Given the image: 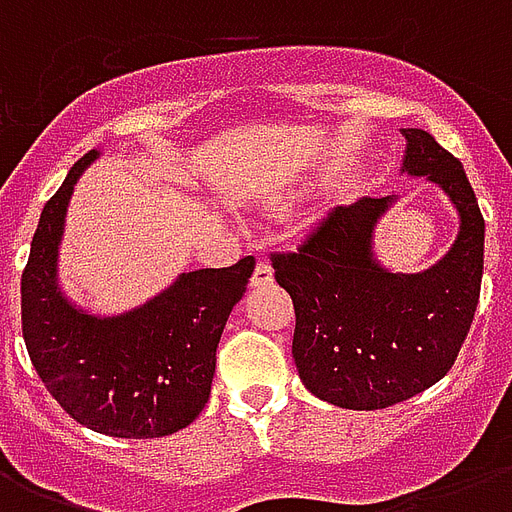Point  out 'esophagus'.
Returning a JSON list of instances; mask_svg holds the SVG:
<instances>
[{"mask_svg":"<svg viewBox=\"0 0 512 512\" xmlns=\"http://www.w3.org/2000/svg\"><path fill=\"white\" fill-rule=\"evenodd\" d=\"M273 281V268L268 263H260L255 265V273H252V287H268Z\"/></svg>","mask_w":512,"mask_h":512,"instance_id":"34e87169","label":"esophagus"}]
</instances>
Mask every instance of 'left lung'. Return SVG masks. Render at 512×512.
Wrapping results in <instances>:
<instances>
[{
  "label": "left lung",
  "mask_w": 512,
  "mask_h": 512,
  "mask_svg": "<svg viewBox=\"0 0 512 512\" xmlns=\"http://www.w3.org/2000/svg\"><path fill=\"white\" fill-rule=\"evenodd\" d=\"M409 177H428L457 209L452 249L420 273L374 257V228L396 196L335 207L273 271L295 303V356L313 396L372 412L436 385L473 324L484 276V217L460 159L425 130H401Z\"/></svg>",
  "instance_id": "left-lung-1"
}]
</instances>
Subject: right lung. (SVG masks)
Returning <instances> with one entry per match:
<instances>
[{
	"mask_svg": "<svg viewBox=\"0 0 512 512\" xmlns=\"http://www.w3.org/2000/svg\"><path fill=\"white\" fill-rule=\"evenodd\" d=\"M79 159L42 209L20 279L23 340L36 374L79 425L114 438H159L191 425L215 377L217 342L247 292L255 257L231 268L180 273L132 311L98 316L58 284V249Z\"/></svg>",
	"mask_w": 512,
	"mask_h": 512,
	"instance_id": "right-lung-1",
	"label": "right lung"
}]
</instances>
